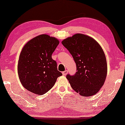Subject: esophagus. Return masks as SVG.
Wrapping results in <instances>:
<instances>
[{"label": "esophagus", "mask_w": 125, "mask_h": 125, "mask_svg": "<svg viewBox=\"0 0 125 125\" xmlns=\"http://www.w3.org/2000/svg\"><path fill=\"white\" fill-rule=\"evenodd\" d=\"M68 73V70H65V71H63V72H62V74H63V75L65 76V75H67V74Z\"/></svg>", "instance_id": "esophagus-1"}]
</instances>
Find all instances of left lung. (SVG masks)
I'll return each instance as SVG.
<instances>
[{
    "mask_svg": "<svg viewBox=\"0 0 125 125\" xmlns=\"http://www.w3.org/2000/svg\"><path fill=\"white\" fill-rule=\"evenodd\" d=\"M62 43L76 64L77 72L66 76L71 87L82 96L97 94L104 83L107 71L102 47L94 39L82 34L65 39Z\"/></svg>",
    "mask_w": 125,
    "mask_h": 125,
    "instance_id": "left-lung-1",
    "label": "left lung"
}]
</instances>
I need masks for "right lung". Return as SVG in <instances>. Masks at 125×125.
<instances>
[{"label": "right lung", "mask_w": 125, "mask_h": 125, "mask_svg": "<svg viewBox=\"0 0 125 125\" xmlns=\"http://www.w3.org/2000/svg\"><path fill=\"white\" fill-rule=\"evenodd\" d=\"M58 44L57 39L42 34L23 47L18 61V73L23 86L29 91L37 94H46L62 75L52 57Z\"/></svg>", "instance_id": "right-lung-1"}]
</instances>
